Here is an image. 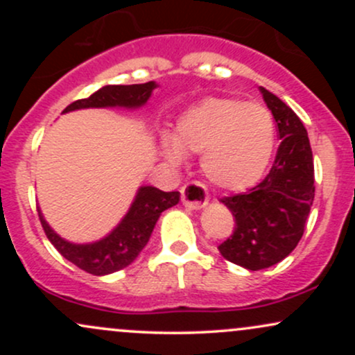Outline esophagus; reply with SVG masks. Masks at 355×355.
I'll return each instance as SVG.
<instances>
[{
    "mask_svg": "<svg viewBox=\"0 0 355 355\" xmlns=\"http://www.w3.org/2000/svg\"><path fill=\"white\" fill-rule=\"evenodd\" d=\"M182 203L190 210H198L209 203V191L200 182H189L182 187Z\"/></svg>",
    "mask_w": 355,
    "mask_h": 355,
    "instance_id": "obj_1",
    "label": "esophagus"
}]
</instances>
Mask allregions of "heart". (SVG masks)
I'll return each mask as SVG.
<instances>
[{"instance_id": "b5f03b06", "label": "heart", "mask_w": 355, "mask_h": 355, "mask_svg": "<svg viewBox=\"0 0 355 355\" xmlns=\"http://www.w3.org/2000/svg\"><path fill=\"white\" fill-rule=\"evenodd\" d=\"M275 133L274 115L263 105L211 96L183 112L175 138L164 137L162 146L173 164L183 153H202V170L215 187L243 190L266 172Z\"/></svg>"}]
</instances>
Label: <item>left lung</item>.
I'll return each mask as SVG.
<instances>
[{
    "instance_id": "left-lung-1",
    "label": "left lung",
    "mask_w": 355,
    "mask_h": 355,
    "mask_svg": "<svg viewBox=\"0 0 355 355\" xmlns=\"http://www.w3.org/2000/svg\"><path fill=\"white\" fill-rule=\"evenodd\" d=\"M260 92L282 140L275 162L254 189L220 200L235 217L234 234L220 243V254L248 270L275 266L294 250L304 235L315 195L307 130L274 93L262 87Z\"/></svg>"
}]
</instances>
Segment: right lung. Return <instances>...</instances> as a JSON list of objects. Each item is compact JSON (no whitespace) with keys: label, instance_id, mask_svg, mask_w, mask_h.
<instances>
[{"label":"right lung","instance_id":"obj_1","mask_svg":"<svg viewBox=\"0 0 355 355\" xmlns=\"http://www.w3.org/2000/svg\"><path fill=\"white\" fill-rule=\"evenodd\" d=\"M155 88H157L155 81L141 85H108L89 95L88 98L73 101L63 110V113L81 108H140L148 101ZM178 200H180L178 191H162L155 187H140L123 220L107 237L93 243L68 242L53 232L40 209L38 217L48 240L64 259L88 274L107 275L121 270L137 259L148 243L162 211L177 205Z\"/></svg>","mask_w":355,"mask_h":355}]
</instances>
